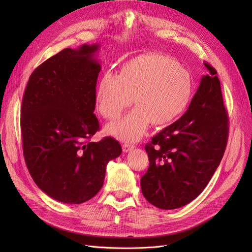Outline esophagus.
Here are the masks:
<instances>
[{"label":"esophagus","instance_id":"34e87169","mask_svg":"<svg viewBox=\"0 0 252 252\" xmlns=\"http://www.w3.org/2000/svg\"><path fill=\"white\" fill-rule=\"evenodd\" d=\"M133 148H134V146H133V145H131V144H124V145H123V151H124V152L130 151V150H132Z\"/></svg>","mask_w":252,"mask_h":252}]
</instances>
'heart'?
Listing matches in <instances>:
<instances>
[{
    "instance_id": "obj_1",
    "label": "heart",
    "mask_w": 252,
    "mask_h": 252,
    "mask_svg": "<svg viewBox=\"0 0 252 252\" xmlns=\"http://www.w3.org/2000/svg\"><path fill=\"white\" fill-rule=\"evenodd\" d=\"M190 73L163 55H145L123 66L121 73L105 72L97 84L95 103L105 119H117L133 102L135 107L124 118L112 122L106 132L135 142L147 131L151 122L164 125L183 112L192 94Z\"/></svg>"
}]
</instances>
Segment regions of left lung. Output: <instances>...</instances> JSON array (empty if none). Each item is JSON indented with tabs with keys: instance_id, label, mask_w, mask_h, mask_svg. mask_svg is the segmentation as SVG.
<instances>
[{
	"instance_id": "8db88e82",
	"label": "left lung",
	"mask_w": 252,
	"mask_h": 252,
	"mask_svg": "<svg viewBox=\"0 0 252 252\" xmlns=\"http://www.w3.org/2000/svg\"><path fill=\"white\" fill-rule=\"evenodd\" d=\"M204 65L207 74L202 77L187 111L145 146L149 168L141 179V189L158 208L177 209L194 200L224 156L227 111L217 70Z\"/></svg>"
}]
</instances>
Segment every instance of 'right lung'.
I'll return each instance as SVG.
<instances>
[{
    "label": "right lung",
    "mask_w": 252,
    "mask_h": 252,
    "mask_svg": "<svg viewBox=\"0 0 252 252\" xmlns=\"http://www.w3.org/2000/svg\"><path fill=\"white\" fill-rule=\"evenodd\" d=\"M100 45L66 48L35 68L23 95L21 132L30 175L43 192L82 204L103 186L106 166L122 154L112 138L89 140L100 128L94 113Z\"/></svg>",
    "instance_id": "obj_1"
}]
</instances>
